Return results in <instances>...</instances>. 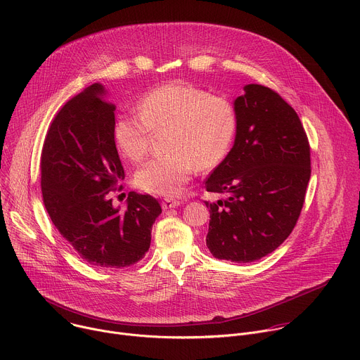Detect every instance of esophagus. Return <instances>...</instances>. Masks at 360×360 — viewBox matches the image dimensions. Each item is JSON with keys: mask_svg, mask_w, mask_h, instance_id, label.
Here are the masks:
<instances>
[{"mask_svg": "<svg viewBox=\"0 0 360 360\" xmlns=\"http://www.w3.org/2000/svg\"><path fill=\"white\" fill-rule=\"evenodd\" d=\"M181 202L178 199H172V198H165L162 200V208L164 210H171V208H176L179 207Z\"/></svg>", "mask_w": 360, "mask_h": 360, "instance_id": "34e87169", "label": "esophagus"}]
</instances>
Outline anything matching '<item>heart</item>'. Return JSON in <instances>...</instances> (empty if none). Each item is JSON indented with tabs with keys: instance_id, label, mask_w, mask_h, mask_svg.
<instances>
[{
	"instance_id": "b5f03b06",
	"label": "heart",
	"mask_w": 360,
	"mask_h": 360,
	"mask_svg": "<svg viewBox=\"0 0 360 360\" xmlns=\"http://www.w3.org/2000/svg\"><path fill=\"white\" fill-rule=\"evenodd\" d=\"M138 110L117 117L114 141L121 155L141 161L153 134L167 131L169 153L148 161L135 174V184L155 195L175 196L196 168L219 165L236 135L238 114L232 102L192 84L175 81L152 89Z\"/></svg>"
}]
</instances>
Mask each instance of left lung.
<instances>
[{"instance_id":"8db88e82","label":"left lung","mask_w":360,"mask_h":360,"mask_svg":"<svg viewBox=\"0 0 360 360\" xmlns=\"http://www.w3.org/2000/svg\"><path fill=\"white\" fill-rule=\"evenodd\" d=\"M235 99L238 128L226 158L205 182L224 193L210 208L207 246L218 259L258 261L293 231L311 179V146L303 125L274 89L249 84Z\"/></svg>"}]
</instances>
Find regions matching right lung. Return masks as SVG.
<instances>
[{"mask_svg":"<svg viewBox=\"0 0 360 360\" xmlns=\"http://www.w3.org/2000/svg\"><path fill=\"white\" fill-rule=\"evenodd\" d=\"M114 111L104 86L85 88L58 111L41 152V191L51 221L85 262L102 269L141 261L162 212L150 195L129 192L125 208L108 198L125 178Z\"/></svg>","mask_w":360,"mask_h":360,"instance_id":"obj_1","label":"right lung"}]
</instances>
